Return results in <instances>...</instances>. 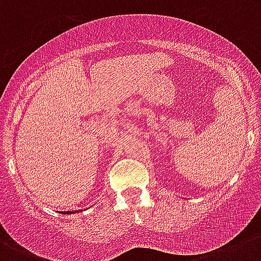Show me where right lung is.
I'll list each match as a JSON object with an SVG mask.
<instances>
[{
    "label": "right lung",
    "instance_id": "add662e5",
    "mask_svg": "<svg viewBox=\"0 0 261 261\" xmlns=\"http://www.w3.org/2000/svg\"><path fill=\"white\" fill-rule=\"evenodd\" d=\"M75 211H63L62 214H74Z\"/></svg>",
    "mask_w": 261,
    "mask_h": 261
}]
</instances>
